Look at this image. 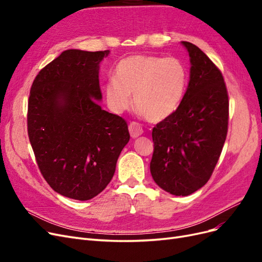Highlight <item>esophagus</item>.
Masks as SVG:
<instances>
[{
	"label": "esophagus",
	"mask_w": 262,
	"mask_h": 262,
	"mask_svg": "<svg viewBox=\"0 0 262 262\" xmlns=\"http://www.w3.org/2000/svg\"><path fill=\"white\" fill-rule=\"evenodd\" d=\"M129 131H130V134L133 139L140 137L141 134L143 133V129H142V126L138 122H134V121L129 124Z\"/></svg>",
	"instance_id": "34e87169"
}]
</instances>
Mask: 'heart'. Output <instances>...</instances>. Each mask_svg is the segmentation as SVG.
Instances as JSON below:
<instances>
[{
	"label": "heart",
	"instance_id": "heart-1",
	"mask_svg": "<svg viewBox=\"0 0 262 262\" xmlns=\"http://www.w3.org/2000/svg\"><path fill=\"white\" fill-rule=\"evenodd\" d=\"M188 85V70L178 58L134 54L118 63L104 86L108 108L122 114L132 105L152 122L163 121L180 106Z\"/></svg>",
	"mask_w": 262,
	"mask_h": 262
}]
</instances>
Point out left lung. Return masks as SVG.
Returning <instances> with one entry per match:
<instances>
[{
  "instance_id": "8db88e82",
  "label": "left lung",
  "mask_w": 262,
  "mask_h": 262,
  "mask_svg": "<svg viewBox=\"0 0 262 262\" xmlns=\"http://www.w3.org/2000/svg\"><path fill=\"white\" fill-rule=\"evenodd\" d=\"M190 80L180 106L153 128L149 164L156 184L173 195L202 188L215 168L227 134L228 95L223 75L201 49L181 41Z\"/></svg>"
}]
</instances>
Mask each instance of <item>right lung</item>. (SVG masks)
<instances>
[{"label": "right lung", "instance_id": "right-lung-1", "mask_svg": "<svg viewBox=\"0 0 262 262\" xmlns=\"http://www.w3.org/2000/svg\"><path fill=\"white\" fill-rule=\"evenodd\" d=\"M108 54L63 51L30 89L27 128L38 167L55 192L74 200H90L107 187L130 140L124 119L97 102L99 63Z\"/></svg>", "mask_w": 262, "mask_h": 262}]
</instances>
